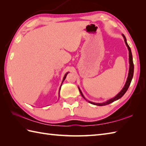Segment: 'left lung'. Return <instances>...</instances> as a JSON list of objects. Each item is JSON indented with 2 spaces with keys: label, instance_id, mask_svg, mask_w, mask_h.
<instances>
[{
  "label": "left lung",
  "instance_id": "1",
  "mask_svg": "<svg viewBox=\"0 0 146 146\" xmlns=\"http://www.w3.org/2000/svg\"><path fill=\"white\" fill-rule=\"evenodd\" d=\"M122 36L123 39H124V41H125V44L127 46V47L128 48V50H129V74H128V76H127V81L125 82V84L124 85V86H123V88L121 90V91L115 97H114L113 98H111V99H109V100H107V102H103V103H94V102H90V101H88L86 100V99L85 98V97H84V95H83V93L82 92L81 90H80V88L78 87V89H79V91L80 92V94H81L82 96L83 97V98H85V100L86 101H88L89 103H90L93 105H97V106H104V105H108L110 104L111 103H112V102H113L115 100H119V98H120L121 97H122V96L124 95L125 94V92H127V90L129 86H130V84H131V81H132V79L133 78V75H134V63H133V60H132V52H131V48L129 47V46L128 45L127 42V40H126V38L125 36L122 35Z\"/></svg>",
  "mask_w": 146,
  "mask_h": 146
}]
</instances>
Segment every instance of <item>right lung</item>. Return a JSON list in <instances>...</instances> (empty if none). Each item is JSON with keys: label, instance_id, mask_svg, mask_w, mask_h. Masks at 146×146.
Listing matches in <instances>:
<instances>
[{"label": "right lung", "instance_id": "add662e5", "mask_svg": "<svg viewBox=\"0 0 146 146\" xmlns=\"http://www.w3.org/2000/svg\"><path fill=\"white\" fill-rule=\"evenodd\" d=\"M69 73V72H67L66 74H65L64 75V77H63V81H62V83H61V86H60V90H59V95H60V90H61V85H62V83H63V82H64V80H65V78H66V76H67V75H68V73ZM59 97H60V96H59Z\"/></svg>", "mask_w": 146, "mask_h": 146}]
</instances>
